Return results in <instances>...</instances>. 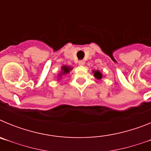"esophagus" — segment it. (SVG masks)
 I'll return each instance as SVG.
<instances>
[{"mask_svg": "<svg viewBox=\"0 0 151 151\" xmlns=\"http://www.w3.org/2000/svg\"><path fill=\"white\" fill-rule=\"evenodd\" d=\"M84 64H85V61L84 60L78 61V65H79V66H84Z\"/></svg>", "mask_w": 151, "mask_h": 151, "instance_id": "1", "label": "esophagus"}]
</instances>
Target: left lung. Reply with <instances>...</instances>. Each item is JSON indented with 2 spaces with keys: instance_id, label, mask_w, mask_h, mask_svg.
Returning a JSON list of instances; mask_svg holds the SVG:
<instances>
[{
  "instance_id": "left-lung-1",
  "label": "left lung",
  "mask_w": 151,
  "mask_h": 151,
  "mask_svg": "<svg viewBox=\"0 0 151 151\" xmlns=\"http://www.w3.org/2000/svg\"><path fill=\"white\" fill-rule=\"evenodd\" d=\"M93 73H94V76L97 79H101L103 77V75L102 73H101L100 71H98V70H93Z\"/></svg>"
}]
</instances>
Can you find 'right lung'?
I'll use <instances>...</instances> for the list:
<instances>
[{
    "label": "right lung",
    "mask_w": 151,
    "mask_h": 151,
    "mask_svg": "<svg viewBox=\"0 0 151 151\" xmlns=\"http://www.w3.org/2000/svg\"><path fill=\"white\" fill-rule=\"evenodd\" d=\"M72 69H73V68L71 67V66H63L62 67H61V72L60 73L58 74V80H60L61 78H62V76H63V75H66L68 74V73H69V72L71 71Z\"/></svg>",
    "instance_id": "add662e5"
}]
</instances>
